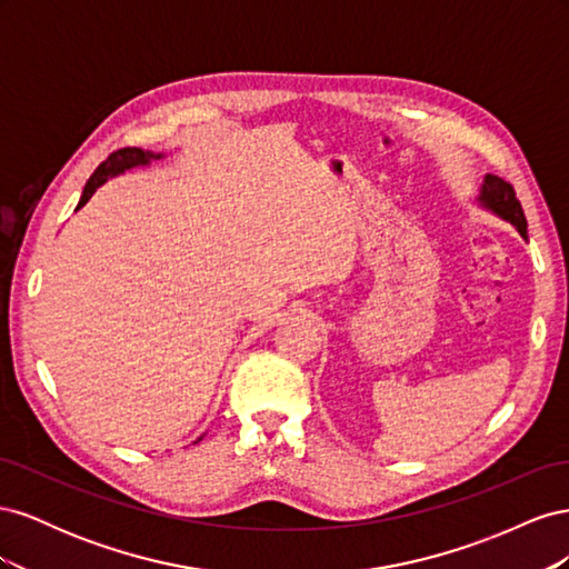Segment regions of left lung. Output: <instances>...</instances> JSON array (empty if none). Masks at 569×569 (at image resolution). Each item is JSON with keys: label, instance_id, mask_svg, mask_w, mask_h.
<instances>
[{"label": "left lung", "instance_id": "obj_1", "mask_svg": "<svg viewBox=\"0 0 569 569\" xmlns=\"http://www.w3.org/2000/svg\"><path fill=\"white\" fill-rule=\"evenodd\" d=\"M479 201L485 203L487 209H491L493 213L512 222V226L520 230V234L527 237V218L522 211V203L518 201V197H515V189L510 182L496 178V176H487L485 184H481Z\"/></svg>", "mask_w": 569, "mask_h": 569}]
</instances>
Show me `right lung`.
I'll return each mask as SVG.
<instances>
[{
  "instance_id": "right-lung-1",
  "label": "right lung",
  "mask_w": 569,
  "mask_h": 569,
  "mask_svg": "<svg viewBox=\"0 0 569 569\" xmlns=\"http://www.w3.org/2000/svg\"><path fill=\"white\" fill-rule=\"evenodd\" d=\"M151 159H161V153H151V151H144V149H137V147H126V149L113 151L104 163H99V168L94 170L92 178L88 180V184H84L78 209H80V206H84V203L90 201V197L97 192L99 184H104L109 178H113V176H118V173H123V170H128V168H132V166H144V163H149ZM78 209H76V211H78Z\"/></svg>"
}]
</instances>
